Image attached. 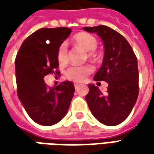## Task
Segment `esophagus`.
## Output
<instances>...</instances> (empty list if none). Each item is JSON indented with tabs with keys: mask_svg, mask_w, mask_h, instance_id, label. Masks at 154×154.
Returning a JSON list of instances; mask_svg holds the SVG:
<instances>
[{
	"mask_svg": "<svg viewBox=\"0 0 154 154\" xmlns=\"http://www.w3.org/2000/svg\"><path fill=\"white\" fill-rule=\"evenodd\" d=\"M80 84H78V83H75V84H74V87H75V89H78V88H79V86H80Z\"/></svg>",
	"mask_w": 154,
	"mask_h": 154,
	"instance_id": "34e87169",
	"label": "esophagus"
}]
</instances>
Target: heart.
<instances>
[{
  "mask_svg": "<svg viewBox=\"0 0 154 154\" xmlns=\"http://www.w3.org/2000/svg\"><path fill=\"white\" fill-rule=\"evenodd\" d=\"M74 45L83 51H87V56L90 59H94L95 55L93 51L98 46V41L95 37L87 32H80L73 38ZM57 61L60 65H65L68 63V47L66 43H62L57 50ZM93 68L91 65L83 66H73L69 68L66 72V76L69 80L75 82H83L86 77L91 74Z\"/></svg>",
  "mask_w": 154,
  "mask_h": 154,
  "instance_id": "b5f03b06",
  "label": "heart"
}]
</instances>
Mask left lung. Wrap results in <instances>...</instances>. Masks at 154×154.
<instances>
[{
    "label": "left lung",
    "mask_w": 154,
    "mask_h": 154,
    "mask_svg": "<svg viewBox=\"0 0 154 154\" xmlns=\"http://www.w3.org/2000/svg\"><path fill=\"white\" fill-rule=\"evenodd\" d=\"M83 30L97 33L103 41V63L93 79L108 83L104 94L98 86L88 85L89 92L86 96L88 107L101 123L118 125L130 114L138 98L137 58L125 38L115 30L105 26L83 27Z\"/></svg>",
    "instance_id": "obj_1"
}]
</instances>
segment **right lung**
Instances as JSON below:
<instances>
[{"label":"right lung","instance_id":"obj_1","mask_svg":"<svg viewBox=\"0 0 154 154\" xmlns=\"http://www.w3.org/2000/svg\"><path fill=\"white\" fill-rule=\"evenodd\" d=\"M71 32L67 27L41 28L23 42L16 56L18 97L29 116L40 125L51 126L61 121L74 97L71 81L50 88L44 80L48 74H59L56 71L57 50Z\"/></svg>","mask_w":154,"mask_h":154}]
</instances>
